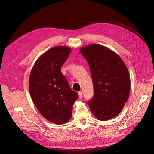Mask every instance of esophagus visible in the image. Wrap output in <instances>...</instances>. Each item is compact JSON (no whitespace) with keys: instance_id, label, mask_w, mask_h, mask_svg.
Segmentation results:
<instances>
[{"instance_id":"obj_1","label":"esophagus","mask_w":154,"mask_h":154,"mask_svg":"<svg viewBox=\"0 0 154 154\" xmlns=\"http://www.w3.org/2000/svg\"><path fill=\"white\" fill-rule=\"evenodd\" d=\"M78 94V97H79V99H82V97H83L82 92L81 91H79Z\"/></svg>"}]
</instances>
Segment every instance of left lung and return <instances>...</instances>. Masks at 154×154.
I'll return each mask as SVG.
<instances>
[{
	"label": "left lung",
	"mask_w": 154,
	"mask_h": 154,
	"mask_svg": "<svg viewBox=\"0 0 154 154\" xmlns=\"http://www.w3.org/2000/svg\"><path fill=\"white\" fill-rule=\"evenodd\" d=\"M89 66L94 94L88 105L101 121L114 118L122 110L130 91V78L124 62L113 51L92 44L80 49Z\"/></svg>",
	"instance_id": "obj_1"
}]
</instances>
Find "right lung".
<instances>
[{
	"instance_id": "right-lung-1",
	"label": "right lung",
	"mask_w": 154,
	"mask_h": 154,
	"mask_svg": "<svg viewBox=\"0 0 154 154\" xmlns=\"http://www.w3.org/2000/svg\"><path fill=\"white\" fill-rule=\"evenodd\" d=\"M71 51L67 46L51 48L36 60L29 76V92L36 109L46 119L58 125L71 119L78 97L61 72Z\"/></svg>"
}]
</instances>
